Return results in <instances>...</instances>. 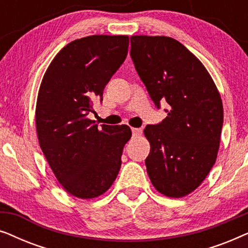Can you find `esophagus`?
<instances>
[{
  "label": "esophagus",
  "mask_w": 248,
  "mask_h": 248,
  "mask_svg": "<svg viewBox=\"0 0 248 248\" xmlns=\"http://www.w3.org/2000/svg\"><path fill=\"white\" fill-rule=\"evenodd\" d=\"M132 134L133 135H135V137H139V135H141L142 134V128H140V127H133L132 128Z\"/></svg>",
  "instance_id": "obj_1"
}]
</instances>
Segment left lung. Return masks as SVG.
<instances>
[{
	"label": "left lung",
	"mask_w": 248,
	"mask_h": 248,
	"mask_svg": "<svg viewBox=\"0 0 248 248\" xmlns=\"http://www.w3.org/2000/svg\"><path fill=\"white\" fill-rule=\"evenodd\" d=\"M131 59L155 107L167 103V117L147 125L145 159L152 185L161 194L182 198L199 187L215 165L223 107L203 64L170 37L132 36Z\"/></svg>",
	"instance_id": "1"
}]
</instances>
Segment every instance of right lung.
Returning <instances> with one entry per match:
<instances>
[{"label":"right lung","mask_w":248,"mask_h":248,"mask_svg":"<svg viewBox=\"0 0 248 248\" xmlns=\"http://www.w3.org/2000/svg\"><path fill=\"white\" fill-rule=\"evenodd\" d=\"M127 36L94 35L67 44L43 78L36 128L43 154L57 181L79 199L97 198L117 177L127 125L94 123L93 101L126 59Z\"/></svg>","instance_id":"right-lung-1"}]
</instances>
